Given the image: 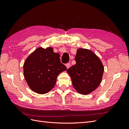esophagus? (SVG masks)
<instances>
[{
    "instance_id": "1",
    "label": "esophagus",
    "mask_w": 129,
    "mask_h": 129,
    "mask_svg": "<svg viewBox=\"0 0 129 129\" xmlns=\"http://www.w3.org/2000/svg\"><path fill=\"white\" fill-rule=\"evenodd\" d=\"M66 67H67V68H69L70 67V66H71V63H66Z\"/></svg>"
}]
</instances>
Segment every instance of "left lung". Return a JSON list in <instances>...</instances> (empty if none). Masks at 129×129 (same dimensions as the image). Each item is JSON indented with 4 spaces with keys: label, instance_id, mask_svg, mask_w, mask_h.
<instances>
[{
    "label": "left lung",
    "instance_id": "obj_1",
    "mask_svg": "<svg viewBox=\"0 0 129 129\" xmlns=\"http://www.w3.org/2000/svg\"><path fill=\"white\" fill-rule=\"evenodd\" d=\"M76 64L67 69L77 91L89 94L99 87L104 72L102 62L90 50L79 48L75 57Z\"/></svg>",
    "mask_w": 129,
    "mask_h": 129
}]
</instances>
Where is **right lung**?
I'll return each instance as SVG.
<instances>
[{
	"mask_svg": "<svg viewBox=\"0 0 129 129\" xmlns=\"http://www.w3.org/2000/svg\"><path fill=\"white\" fill-rule=\"evenodd\" d=\"M66 69L60 54L54 53L52 48H39L25 60L24 75L33 91L44 94L53 88L58 74Z\"/></svg>",
	"mask_w": 129,
	"mask_h": 129,
	"instance_id": "add662e5",
	"label": "right lung"
}]
</instances>
